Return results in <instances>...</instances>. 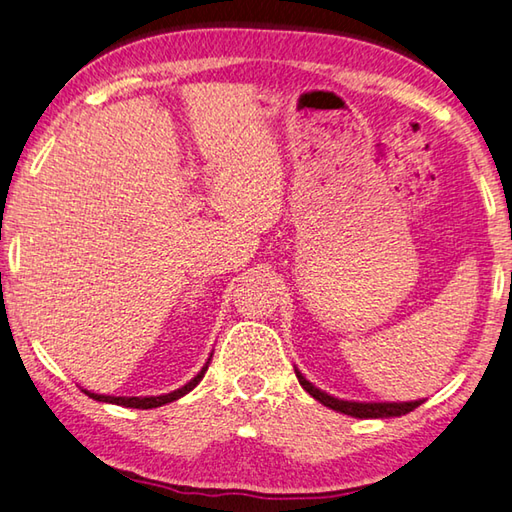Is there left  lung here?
Wrapping results in <instances>:
<instances>
[{
	"label": "left lung",
	"mask_w": 512,
	"mask_h": 512,
	"mask_svg": "<svg viewBox=\"0 0 512 512\" xmlns=\"http://www.w3.org/2000/svg\"><path fill=\"white\" fill-rule=\"evenodd\" d=\"M295 376L300 380V385L309 392L315 401H320L324 407H331V410H336L340 414H347V416H356V418H389V416H403V414H410L412 410H416L418 405L423 401H410V403H356V401H342V398L336 396H329L327 392H322V389L315 387L313 383H309L300 371L295 369Z\"/></svg>",
	"instance_id": "left-lung-1"
}]
</instances>
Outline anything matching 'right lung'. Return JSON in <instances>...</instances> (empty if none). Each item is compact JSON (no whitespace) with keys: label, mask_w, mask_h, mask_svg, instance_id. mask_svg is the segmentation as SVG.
Returning <instances> with one entry per match:
<instances>
[{"label":"right lung","mask_w":512,"mask_h":512,"mask_svg":"<svg viewBox=\"0 0 512 512\" xmlns=\"http://www.w3.org/2000/svg\"><path fill=\"white\" fill-rule=\"evenodd\" d=\"M210 358H212V356H210ZM210 358H208L206 365H203V369L199 371V374L190 380V383H185L183 387L174 389V392H170V394H163V396H105V394L87 392V389H82V392H85L89 398H94V401H100V403H111V405L134 407V410H152V407H161V405H165V403L179 401L181 396H185L188 392H192V389L201 383L203 374H206V371H208Z\"/></svg>","instance_id":"obj_1"}]
</instances>
